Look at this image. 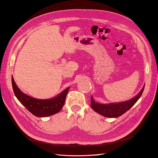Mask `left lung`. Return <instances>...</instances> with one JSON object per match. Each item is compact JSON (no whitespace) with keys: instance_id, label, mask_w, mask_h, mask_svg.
<instances>
[{"instance_id":"1","label":"left lung","mask_w":158,"mask_h":158,"mask_svg":"<svg viewBox=\"0 0 158 158\" xmlns=\"http://www.w3.org/2000/svg\"><path fill=\"white\" fill-rule=\"evenodd\" d=\"M145 85L142 88L139 93L135 97L128 101L110 104H101L94 102V100L91 96V106L94 111L108 118H116L118 117L130 108L138 101V99L141 96L143 91H144Z\"/></svg>"}]
</instances>
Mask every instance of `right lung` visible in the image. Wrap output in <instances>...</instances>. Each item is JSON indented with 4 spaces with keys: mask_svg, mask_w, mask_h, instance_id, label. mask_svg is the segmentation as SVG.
Returning <instances> with one entry per match:
<instances>
[{
    "mask_svg": "<svg viewBox=\"0 0 158 158\" xmlns=\"http://www.w3.org/2000/svg\"><path fill=\"white\" fill-rule=\"evenodd\" d=\"M12 85L14 94L20 103L34 115L38 117H48L59 112L65 103L69 87L58 96L48 99H39L24 94L18 87L12 76Z\"/></svg>",
    "mask_w": 158,
    "mask_h": 158,
    "instance_id": "1",
    "label": "right lung"
}]
</instances>
